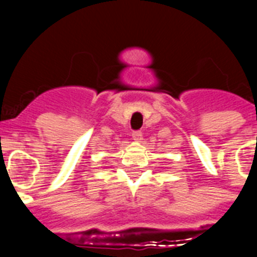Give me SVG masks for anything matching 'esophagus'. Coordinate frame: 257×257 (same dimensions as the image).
<instances>
[{"label": "esophagus", "mask_w": 257, "mask_h": 257, "mask_svg": "<svg viewBox=\"0 0 257 257\" xmlns=\"http://www.w3.org/2000/svg\"><path fill=\"white\" fill-rule=\"evenodd\" d=\"M133 139L136 140V142H139V140L143 139V133L140 130H136L133 133Z\"/></svg>", "instance_id": "1"}]
</instances>
